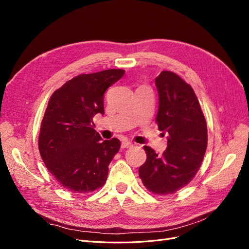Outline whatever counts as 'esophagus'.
<instances>
[{"label":"esophagus","mask_w":249,"mask_h":249,"mask_svg":"<svg viewBox=\"0 0 249 249\" xmlns=\"http://www.w3.org/2000/svg\"><path fill=\"white\" fill-rule=\"evenodd\" d=\"M133 146V143L130 141H123L122 142V147L123 148H130Z\"/></svg>","instance_id":"1"}]
</instances>
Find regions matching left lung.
I'll use <instances>...</instances> for the list:
<instances>
[{
  "label": "left lung",
  "instance_id": "1",
  "mask_svg": "<svg viewBox=\"0 0 249 249\" xmlns=\"http://www.w3.org/2000/svg\"><path fill=\"white\" fill-rule=\"evenodd\" d=\"M159 94L156 123L167 135L162 156L144 146L146 161L139 178L146 189L168 195L189 184L196 175L208 145V131L196 94L177 73L164 71L155 79Z\"/></svg>",
  "mask_w": 249,
  "mask_h": 249
}]
</instances>
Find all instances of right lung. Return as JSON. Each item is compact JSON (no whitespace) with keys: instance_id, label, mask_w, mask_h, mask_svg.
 Listing matches in <instances>:
<instances>
[{"instance_id":"obj_1","label":"right lung","mask_w":249,"mask_h":249,"mask_svg":"<svg viewBox=\"0 0 249 249\" xmlns=\"http://www.w3.org/2000/svg\"><path fill=\"white\" fill-rule=\"evenodd\" d=\"M124 74V70L79 74L51 96L38 148L48 170L69 191L89 193L106 183L120 141L102 140L92 126L93 116L104 114V94Z\"/></svg>"}]
</instances>
